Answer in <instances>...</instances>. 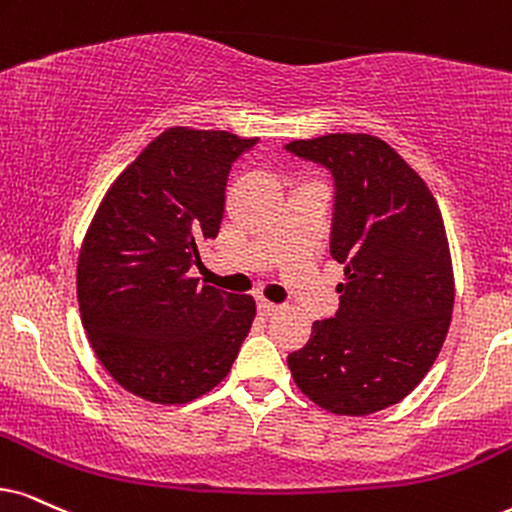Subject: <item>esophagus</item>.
<instances>
[{"label": "esophagus", "mask_w": 512, "mask_h": 512, "mask_svg": "<svg viewBox=\"0 0 512 512\" xmlns=\"http://www.w3.org/2000/svg\"><path fill=\"white\" fill-rule=\"evenodd\" d=\"M278 309H281L278 304H271L267 300H257V314L260 316H274Z\"/></svg>", "instance_id": "34e87169"}]
</instances>
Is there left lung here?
<instances>
[{
    "instance_id": "left-lung-1",
    "label": "left lung",
    "mask_w": 512,
    "mask_h": 512,
    "mask_svg": "<svg viewBox=\"0 0 512 512\" xmlns=\"http://www.w3.org/2000/svg\"><path fill=\"white\" fill-rule=\"evenodd\" d=\"M286 148L333 172L331 255L345 264L338 314L314 321L288 368L321 409L383 411L416 390L449 333L456 288L442 212L423 177L373 134Z\"/></svg>"
}]
</instances>
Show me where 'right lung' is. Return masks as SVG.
<instances>
[{
  "label": "right lung",
  "instance_id": "right-lung-1",
  "mask_svg": "<svg viewBox=\"0 0 512 512\" xmlns=\"http://www.w3.org/2000/svg\"><path fill=\"white\" fill-rule=\"evenodd\" d=\"M255 139L170 127L118 174L77 257V302L94 354L118 385L186 404L222 383L255 319L250 295L198 286L231 163Z\"/></svg>",
  "mask_w": 512,
  "mask_h": 512
}]
</instances>
